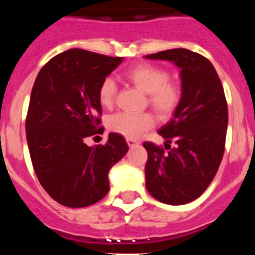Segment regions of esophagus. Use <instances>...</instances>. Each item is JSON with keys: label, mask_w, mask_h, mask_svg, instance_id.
Returning a JSON list of instances; mask_svg holds the SVG:
<instances>
[{"label": "esophagus", "mask_w": 255, "mask_h": 255, "mask_svg": "<svg viewBox=\"0 0 255 255\" xmlns=\"http://www.w3.org/2000/svg\"><path fill=\"white\" fill-rule=\"evenodd\" d=\"M126 143H128V145L131 148V147H134V145H136V144H138V141L134 140V139H131V138H128L126 139Z\"/></svg>", "instance_id": "34e87169"}]
</instances>
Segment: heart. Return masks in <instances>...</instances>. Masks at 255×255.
I'll return each instance as SVG.
<instances>
[{
  "mask_svg": "<svg viewBox=\"0 0 255 255\" xmlns=\"http://www.w3.org/2000/svg\"><path fill=\"white\" fill-rule=\"evenodd\" d=\"M168 73L161 67L143 64L130 69L126 79L149 96V105L159 117H168L179 106L181 89L173 82H168ZM117 87L114 79L107 78L98 91L100 102L103 107H111L116 98ZM154 124L152 115L119 112L108 119V128L126 138H138Z\"/></svg>",
  "mask_w": 255,
  "mask_h": 255,
  "instance_id": "b5f03b06",
  "label": "heart"
}]
</instances>
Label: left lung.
<instances>
[{"mask_svg":"<svg viewBox=\"0 0 255 255\" xmlns=\"http://www.w3.org/2000/svg\"><path fill=\"white\" fill-rule=\"evenodd\" d=\"M144 57L172 62L181 80L179 106L158 130L168 150L143 143L145 188L164 204L190 203L206 191L224 157L229 121L224 88L213 65L199 53L175 48Z\"/></svg>","mask_w":255,"mask_h":255,"instance_id":"obj_1","label":"left lung"}]
</instances>
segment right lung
Wrapping results in <instances>:
<instances>
[{
	"mask_svg": "<svg viewBox=\"0 0 255 255\" xmlns=\"http://www.w3.org/2000/svg\"><path fill=\"white\" fill-rule=\"evenodd\" d=\"M123 61L73 48L51 58L35 79L26 141L40 185L62 206L82 208L103 199L108 172L129 150L117 132L108 134L105 145L85 144L101 132V84Z\"/></svg>",
	"mask_w": 255,
	"mask_h": 255,
	"instance_id": "1",
	"label": "right lung"
}]
</instances>
